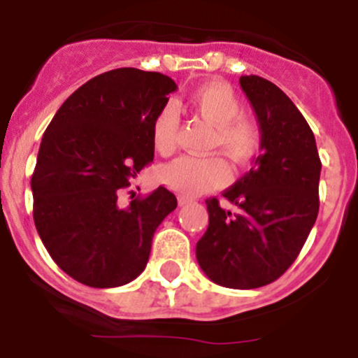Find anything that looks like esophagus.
<instances>
[{
    "label": "esophagus",
    "mask_w": 358,
    "mask_h": 358,
    "mask_svg": "<svg viewBox=\"0 0 358 358\" xmlns=\"http://www.w3.org/2000/svg\"><path fill=\"white\" fill-rule=\"evenodd\" d=\"M189 203H192V199L185 198V196H178V205L180 206H185V205H189Z\"/></svg>",
    "instance_id": "1"
}]
</instances>
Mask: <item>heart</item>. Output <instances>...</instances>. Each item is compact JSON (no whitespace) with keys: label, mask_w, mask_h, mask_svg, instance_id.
I'll return each mask as SVG.
<instances>
[{"label":"heart","mask_w":358,"mask_h":358,"mask_svg":"<svg viewBox=\"0 0 358 358\" xmlns=\"http://www.w3.org/2000/svg\"><path fill=\"white\" fill-rule=\"evenodd\" d=\"M185 106L213 127L212 148L220 150L236 168H243L258 157L262 150V129L258 122L242 115L243 106L228 85L205 83L187 95ZM178 115L173 106H164L152 122L153 148L160 155H169L176 148ZM229 178L228 164L220 157L182 155L166 164L160 171L169 189L182 196H198L220 187Z\"/></svg>","instance_id":"obj_1"}]
</instances>
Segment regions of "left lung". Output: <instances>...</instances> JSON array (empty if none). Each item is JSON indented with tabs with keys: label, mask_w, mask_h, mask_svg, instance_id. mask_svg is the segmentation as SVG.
<instances>
[{
	"label": "left lung",
	"mask_w": 358,
	"mask_h": 358,
	"mask_svg": "<svg viewBox=\"0 0 358 358\" xmlns=\"http://www.w3.org/2000/svg\"><path fill=\"white\" fill-rule=\"evenodd\" d=\"M240 86L262 129V153L224 198L206 199L208 229L196 245L199 266L215 285L259 288L279 279L302 250L320 210L322 160L315 134L282 90L259 76Z\"/></svg>",
	"instance_id": "8db88e82"
}]
</instances>
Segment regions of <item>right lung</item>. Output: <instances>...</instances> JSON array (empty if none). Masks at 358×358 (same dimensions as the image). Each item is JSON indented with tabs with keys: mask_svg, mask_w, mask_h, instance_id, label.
Wrapping results in <instances>:
<instances>
[{
	"mask_svg": "<svg viewBox=\"0 0 358 358\" xmlns=\"http://www.w3.org/2000/svg\"><path fill=\"white\" fill-rule=\"evenodd\" d=\"M175 90L164 73L109 70L76 90L43 132L31 176L33 219L56 265L83 285L116 288L136 279L153 233L176 208L166 187L118 203L153 160L152 122Z\"/></svg>",
	"mask_w": 358,
	"mask_h": 358,
	"instance_id": "1",
	"label": "right lung"
}]
</instances>
